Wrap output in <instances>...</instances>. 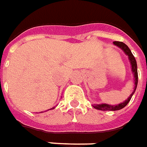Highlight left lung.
Listing matches in <instances>:
<instances>
[{"label":"left lung","instance_id":"obj_1","mask_svg":"<svg viewBox=\"0 0 147 147\" xmlns=\"http://www.w3.org/2000/svg\"><path fill=\"white\" fill-rule=\"evenodd\" d=\"M114 44L116 45L117 47H118L119 48H121L126 55L129 56V59L130 61V63H131V71L133 73V76H134V81H135V86H134V90L132 91V93L129 97L127 100L121 103V104H118V105H110V104H93V107L95 108V109L100 110V111H118V110L122 109L123 107H125L128 104L130 100H131V96L134 94L135 91L136 90V87H137L138 84V72H137V64H136V58L133 56V54H131L130 49L129 48V47L126 45L125 43H122V42H119V41H115L114 42Z\"/></svg>","mask_w":147,"mask_h":147}]
</instances>
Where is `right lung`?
<instances>
[{"instance_id":"1","label":"right lung","mask_w":147,"mask_h":147,"mask_svg":"<svg viewBox=\"0 0 147 147\" xmlns=\"http://www.w3.org/2000/svg\"><path fill=\"white\" fill-rule=\"evenodd\" d=\"M54 108H55V107H53V108H51V109H54ZM51 109H50V110H51Z\"/></svg>"}]
</instances>
